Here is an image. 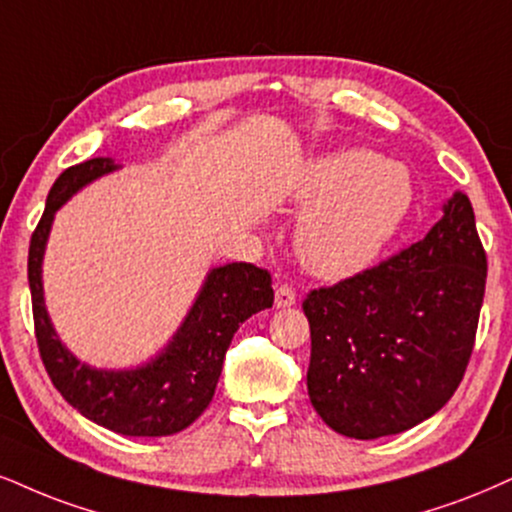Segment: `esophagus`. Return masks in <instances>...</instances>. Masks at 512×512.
Listing matches in <instances>:
<instances>
[{"label":"esophagus","mask_w":512,"mask_h":512,"mask_svg":"<svg viewBox=\"0 0 512 512\" xmlns=\"http://www.w3.org/2000/svg\"><path fill=\"white\" fill-rule=\"evenodd\" d=\"M296 304V292L289 285H277L275 289V306L277 308H289Z\"/></svg>","instance_id":"esophagus-1"}]
</instances>
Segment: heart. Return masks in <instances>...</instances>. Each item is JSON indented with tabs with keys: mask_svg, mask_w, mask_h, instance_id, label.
<instances>
[{
	"mask_svg": "<svg viewBox=\"0 0 512 512\" xmlns=\"http://www.w3.org/2000/svg\"><path fill=\"white\" fill-rule=\"evenodd\" d=\"M310 208L296 249L311 273L349 277L368 268L391 242L413 206V180L396 161L365 149H344L311 163L296 189Z\"/></svg>",
	"mask_w": 512,
	"mask_h": 512,
	"instance_id": "heart-1",
	"label": "heart"
}]
</instances>
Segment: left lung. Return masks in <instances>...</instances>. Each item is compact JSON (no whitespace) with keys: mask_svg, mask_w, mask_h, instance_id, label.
Masks as SVG:
<instances>
[{"mask_svg":"<svg viewBox=\"0 0 512 512\" xmlns=\"http://www.w3.org/2000/svg\"><path fill=\"white\" fill-rule=\"evenodd\" d=\"M487 285L475 211L453 194L425 239L311 289L308 396L334 432L380 439L444 408L463 382Z\"/></svg>","mask_w":512,"mask_h":512,"instance_id":"8db88e82","label":"left lung"}]
</instances>
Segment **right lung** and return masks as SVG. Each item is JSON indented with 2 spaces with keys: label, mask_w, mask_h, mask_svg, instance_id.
I'll list each match as a JSON object with an SVG mask.
<instances>
[{
  "label": "right lung",
  "mask_w": 512,
  "mask_h": 512,
  "mask_svg": "<svg viewBox=\"0 0 512 512\" xmlns=\"http://www.w3.org/2000/svg\"><path fill=\"white\" fill-rule=\"evenodd\" d=\"M111 159L66 168L49 189L47 206L28 249V282L40 358L59 394L87 420L125 437H168L204 413L216 391L225 353L246 318L273 306V277L251 263L211 270L197 304L159 358L137 370H92L63 349L42 299V254L54 213L63 201L99 175Z\"/></svg>",
  "instance_id": "add662e5"
}]
</instances>
